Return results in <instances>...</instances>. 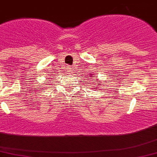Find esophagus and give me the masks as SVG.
<instances>
[{
	"mask_svg": "<svg viewBox=\"0 0 157 157\" xmlns=\"http://www.w3.org/2000/svg\"><path fill=\"white\" fill-rule=\"evenodd\" d=\"M72 72V67L70 66H67L66 67V72L67 73H71Z\"/></svg>",
	"mask_w": 157,
	"mask_h": 157,
	"instance_id": "obj_1",
	"label": "esophagus"
}]
</instances>
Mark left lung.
Segmentation results:
<instances>
[{
    "label": "left lung",
    "mask_w": 157,
    "mask_h": 157,
    "mask_svg": "<svg viewBox=\"0 0 157 157\" xmlns=\"http://www.w3.org/2000/svg\"><path fill=\"white\" fill-rule=\"evenodd\" d=\"M97 85H100V84H97Z\"/></svg>",
    "instance_id": "1"
}]
</instances>
